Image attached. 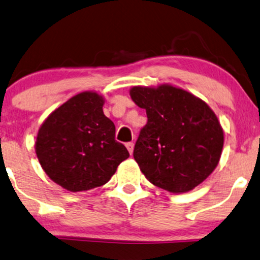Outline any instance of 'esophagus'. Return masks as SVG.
<instances>
[{
	"instance_id": "34e87169",
	"label": "esophagus",
	"mask_w": 260,
	"mask_h": 260,
	"mask_svg": "<svg viewBox=\"0 0 260 260\" xmlns=\"http://www.w3.org/2000/svg\"><path fill=\"white\" fill-rule=\"evenodd\" d=\"M125 146H126V148H127V150H129V153H130V154H133V151H134V146H135V144H134L133 142H127V143L125 144Z\"/></svg>"
}]
</instances>
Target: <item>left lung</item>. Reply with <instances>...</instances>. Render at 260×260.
<instances>
[{
  "label": "left lung",
  "mask_w": 260,
  "mask_h": 260,
  "mask_svg": "<svg viewBox=\"0 0 260 260\" xmlns=\"http://www.w3.org/2000/svg\"><path fill=\"white\" fill-rule=\"evenodd\" d=\"M130 96L147 112L134 157L155 186L172 193L193 190L212 173L223 148L216 114L200 98L171 85L135 86Z\"/></svg>",
  "instance_id": "left-lung-1"
}]
</instances>
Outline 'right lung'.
<instances>
[{
	"label": "right lung",
	"mask_w": 260,
	"mask_h": 260,
	"mask_svg": "<svg viewBox=\"0 0 260 260\" xmlns=\"http://www.w3.org/2000/svg\"><path fill=\"white\" fill-rule=\"evenodd\" d=\"M104 98L82 92L60 105L42 124L36 154L43 170L72 192L103 186L129 157L117 142L116 126L104 114Z\"/></svg>",
	"instance_id": "add662e5"
}]
</instances>
